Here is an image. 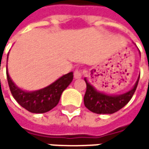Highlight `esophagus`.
<instances>
[{
    "instance_id": "1",
    "label": "esophagus",
    "mask_w": 149,
    "mask_h": 149,
    "mask_svg": "<svg viewBox=\"0 0 149 149\" xmlns=\"http://www.w3.org/2000/svg\"><path fill=\"white\" fill-rule=\"evenodd\" d=\"M83 76V71L80 70H76L74 71V78L75 79H80Z\"/></svg>"
}]
</instances>
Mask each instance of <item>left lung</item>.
Returning <instances> with one entry per match:
<instances>
[{
    "label": "left lung",
    "instance_id": "1",
    "mask_svg": "<svg viewBox=\"0 0 149 149\" xmlns=\"http://www.w3.org/2000/svg\"><path fill=\"white\" fill-rule=\"evenodd\" d=\"M139 77L134 88L129 92L120 95H108L97 92L85 79L87 84V90L84 95V104L88 109L95 113H114L125 106L134 95L138 87Z\"/></svg>",
    "mask_w": 149,
    "mask_h": 149
}]
</instances>
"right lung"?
Instances as JSON below:
<instances>
[{"instance_id":"obj_1","label":"right lung","mask_w":149,"mask_h":149,"mask_svg":"<svg viewBox=\"0 0 149 149\" xmlns=\"http://www.w3.org/2000/svg\"><path fill=\"white\" fill-rule=\"evenodd\" d=\"M6 73L10 90L15 100L26 110L34 113H44L54 108L60 101L61 93L73 79V72H70L43 89L26 92L17 88L10 79L8 70Z\"/></svg>"}]
</instances>
